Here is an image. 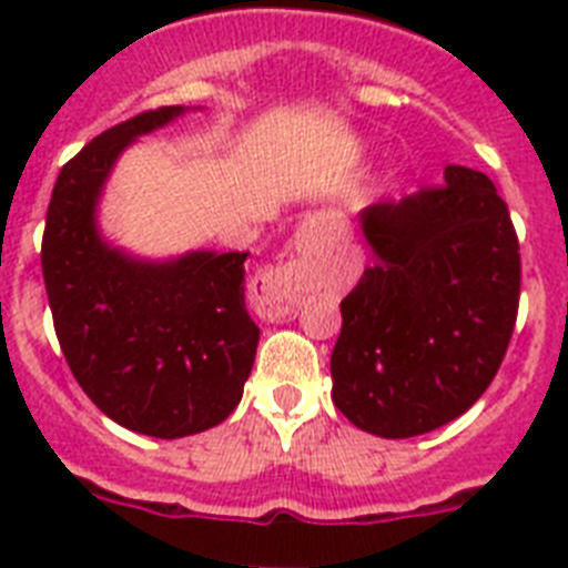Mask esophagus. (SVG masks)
Masks as SVG:
<instances>
[{
  "label": "esophagus",
  "mask_w": 568,
  "mask_h": 568,
  "mask_svg": "<svg viewBox=\"0 0 568 568\" xmlns=\"http://www.w3.org/2000/svg\"><path fill=\"white\" fill-rule=\"evenodd\" d=\"M255 313L264 321H284L295 313V293L287 275L270 273L255 287Z\"/></svg>",
  "instance_id": "esophagus-1"
}]
</instances>
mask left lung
Returning a JSON list of instances; mask_svg holds the SVG:
<instances>
[{
	"label": "left lung",
	"mask_w": 568,
	"mask_h": 568,
	"mask_svg": "<svg viewBox=\"0 0 568 568\" xmlns=\"http://www.w3.org/2000/svg\"><path fill=\"white\" fill-rule=\"evenodd\" d=\"M373 250L341 301L333 404L378 438H415L464 415L498 373L520 295L518 235L484 173L361 213Z\"/></svg>",
	"instance_id": "1"
}]
</instances>
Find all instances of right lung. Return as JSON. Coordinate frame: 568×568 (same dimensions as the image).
<instances>
[{"instance_id":"add662e5","label":"right lung","mask_w":568,"mask_h":568,"mask_svg":"<svg viewBox=\"0 0 568 568\" xmlns=\"http://www.w3.org/2000/svg\"><path fill=\"white\" fill-rule=\"evenodd\" d=\"M187 110H148L84 144L59 173L42 239L44 290L73 378L110 420L168 440L233 413L258 346L244 304L247 253L139 258L99 227L119 155Z\"/></svg>"}]
</instances>
